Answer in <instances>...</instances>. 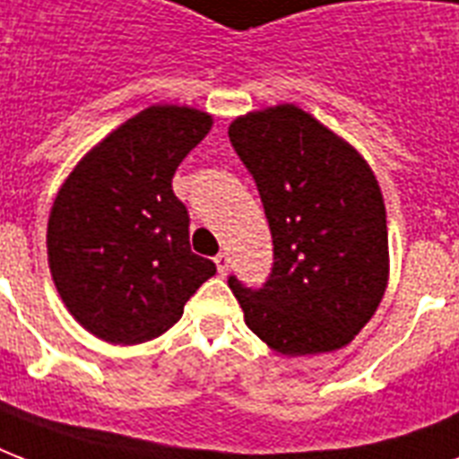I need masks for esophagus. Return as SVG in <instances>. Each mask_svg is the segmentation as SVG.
<instances>
[{"mask_svg":"<svg viewBox=\"0 0 459 459\" xmlns=\"http://www.w3.org/2000/svg\"><path fill=\"white\" fill-rule=\"evenodd\" d=\"M214 262H216V269H219V273H221V276H226V273H229V266H230L229 252H219V255L214 257Z\"/></svg>","mask_w":459,"mask_h":459,"instance_id":"obj_1","label":"esophagus"}]
</instances>
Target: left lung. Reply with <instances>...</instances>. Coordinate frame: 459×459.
Returning a JSON list of instances; mask_svg holds the SVG:
<instances>
[{"label":"left lung","instance_id":"8db88e82","mask_svg":"<svg viewBox=\"0 0 459 459\" xmlns=\"http://www.w3.org/2000/svg\"><path fill=\"white\" fill-rule=\"evenodd\" d=\"M272 229V273L259 288L229 276L245 324L283 355L348 345L388 281L385 207L352 147L295 104L252 111L229 128Z\"/></svg>","mask_w":459,"mask_h":459}]
</instances>
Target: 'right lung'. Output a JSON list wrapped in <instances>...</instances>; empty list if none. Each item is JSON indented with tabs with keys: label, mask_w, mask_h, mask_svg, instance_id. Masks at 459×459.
<instances>
[{
	"label": "right lung",
	"mask_w": 459,
	"mask_h": 459,
	"mask_svg": "<svg viewBox=\"0 0 459 459\" xmlns=\"http://www.w3.org/2000/svg\"><path fill=\"white\" fill-rule=\"evenodd\" d=\"M212 117L150 107L126 121L68 176L47 226L49 269L68 312L102 341H152L216 273L190 250V214L173 195L178 164Z\"/></svg>",
	"instance_id": "1"
}]
</instances>
